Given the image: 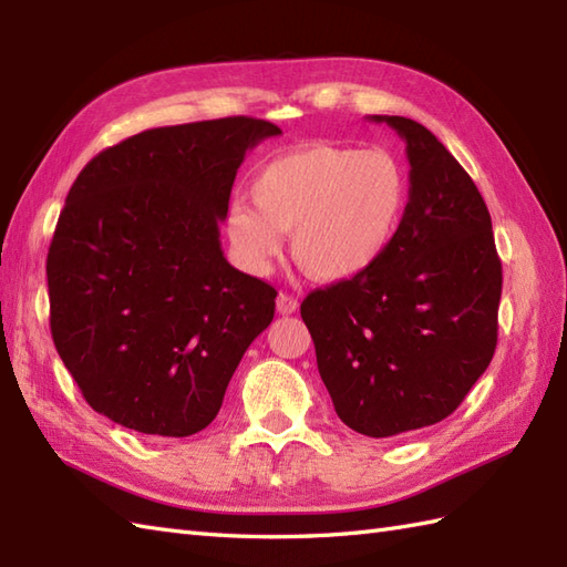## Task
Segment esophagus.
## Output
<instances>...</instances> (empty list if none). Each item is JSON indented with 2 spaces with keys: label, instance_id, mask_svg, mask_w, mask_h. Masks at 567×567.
<instances>
[{
  "label": "esophagus",
  "instance_id": "34e87169",
  "mask_svg": "<svg viewBox=\"0 0 567 567\" xmlns=\"http://www.w3.org/2000/svg\"><path fill=\"white\" fill-rule=\"evenodd\" d=\"M275 307H277V311H280V315H295V311L299 309V302L292 295L280 292L275 299Z\"/></svg>",
  "mask_w": 567,
  "mask_h": 567
}]
</instances>
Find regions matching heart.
I'll return each instance as SVG.
<instances>
[{
    "instance_id": "1",
    "label": "heart",
    "mask_w": 567,
    "mask_h": 567,
    "mask_svg": "<svg viewBox=\"0 0 567 567\" xmlns=\"http://www.w3.org/2000/svg\"><path fill=\"white\" fill-rule=\"evenodd\" d=\"M406 173L390 151L309 143L262 165L250 183L252 210L226 209L224 234L236 260L262 275L292 231V256L323 282L372 268L388 250L406 207Z\"/></svg>"
}]
</instances>
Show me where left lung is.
<instances>
[{
  "label": "left lung",
  "instance_id": "1",
  "mask_svg": "<svg viewBox=\"0 0 567 567\" xmlns=\"http://www.w3.org/2000/svg\"><path fill=\"white\" fill-rule=\"evenodd\" d=\"M406 143L409 202L382 258L309 292L302 319L346 426L372 439L439 424L497 346L502 260L487 204L426 126L370 116Z\"/></svg>",
  "mask_w": 567,
  "mask_h": 567
}]
</instances>
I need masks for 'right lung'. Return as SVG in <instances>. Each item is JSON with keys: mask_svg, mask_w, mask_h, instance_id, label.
<instances>
[{"mask_svg": "<svg viewBox=\"0 0 567 567\" xmlns=\"http://www.w3.org/2000/svg\"><path fill=\"white\" fill-rule=\"evenodd\" d=\"M280 134L250 116L163 126L82 167L45 275L53 343L94 412L173 439L219 414L277 297L224 258L219 221L246 151Z\"/></svg>", "mask_w": 567, "mask_h": 567, "instance_id": "1", "label": "right lung"}]
</instances>
